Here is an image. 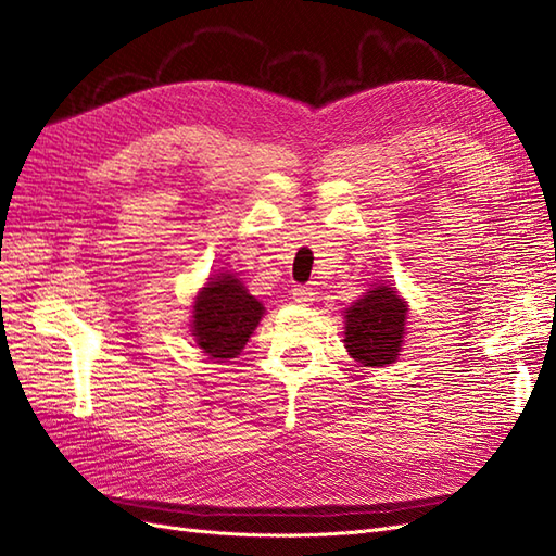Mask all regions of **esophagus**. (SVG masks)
Returning a JSON list of instances; mask_svg holds the SVG:
<instances>
[{"label":"esophagus","instance_id":"1","mask_svg":"<svg viewBox=\"0 0 556 556\" xmlns=\"http://www.w3.org/2000/svg\"><path fill=\"white\" fill-rule=\"evenodd\" d=\"M315 296H317L315 288H308V285H296L292 290V299L296 304H311V301H315Z\"/></svg>","mask_w":556,"mask_h":556}]
</instances>
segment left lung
Listing matches in <instances>:
<instances>
[{"mask_svg": "<svg viewBox=\"0 0 556 556\" xmlns=\"http://www.w3.org/2000/svg\"><path fill=\"white\" fill-rule=\"evenodd\" d=\"M406 304L378 285L345 311V348L364 366H384L396 359L406 325Z\"/></svg>", "mask_w": 556, "mask_h": 556, "instance_id": "left-lung-1", "label": "left lung"}]
</instances>
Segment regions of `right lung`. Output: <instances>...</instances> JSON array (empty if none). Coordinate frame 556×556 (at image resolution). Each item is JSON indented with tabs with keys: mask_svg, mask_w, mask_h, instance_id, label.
<instances>
[{
	"mask_svg": "<svg viewBox=\"0 0 556 556\" xmlns=\"http://www.w3.org/2000/svg\"><path fill=\"white\" fill-rule=\"evenodd\" d=\"M262 315V304L248 294L241 280L220 274L194 301V339L213 359H231L243 350Z\"/></svg>",
	"mask_w": 556,
	"mask_h": 556,
	"instance_id": "add662e5",
	"label": "right lung"
}]
</instances>
